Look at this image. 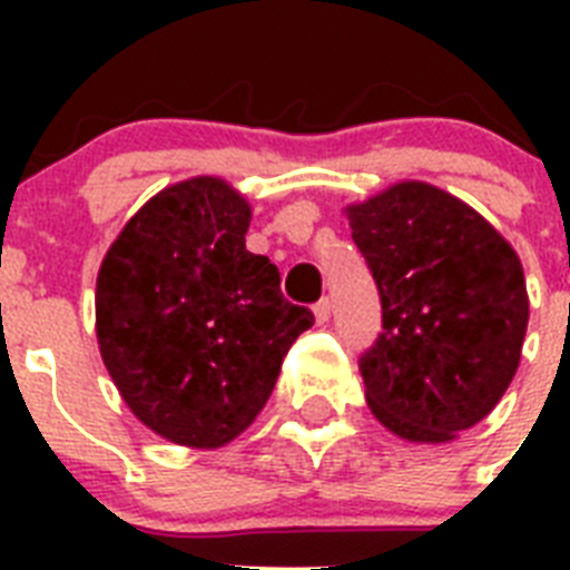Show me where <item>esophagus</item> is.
I'll return each mask as SVG.
<instances>
[{
  "label": "esophagus",
  "instance_id": "obj_1",
  "mask_svg": "<svg viewBox=\"0 0 570 570\" xmlns=\"http://www.w3.org/2000/svg\"><path fill=\"white\" fill-rule=\"evenodd\" d=\"M314 316H316V322H320V325H325V322L331 320V299H328V296L316 302V305H314Z\"/></svg>",
  "mask_w": 570,
  "mask_h": 570
}]
</instances>
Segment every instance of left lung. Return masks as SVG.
I'll list each match as a JSON object with an SVG mask.
<instances>
[{
  "label": "left lung",
  "mask_w": 570,
  "mask_h": 570,
  "mask_svg": "<svg viewBox=\"0 0 570 570\" xmlns=\"http://www.w3.org/2000/svg\"><path fill=\"white\" fill-rule=\"evenodd\" d=\"M345 216L382 302V334L360 360L367 407L407 442L456 440L491 414L520 367V256L471 205L416 179Z\"/></svg>",
  "instance_id": "1"
}]
</instances>
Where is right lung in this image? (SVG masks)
Wrapping results in <instances>:
<instances>
[{
    "instance_id": "right-lung-1",
    "label": "right lung",
    "mask_w": 570,
    "mask_h": 570,
    "mask_svg": "<svg viewBox=\"0 0 570 570\" xmlns=\"http://www.w3.org/2000/svg\"><path fill=\"white\" fill-rule=\"evenodd\" d=\"M248 199L219 176L150 196L97 276V342L125 405L163 440L223 448L256 420L308 308L250 254Z\"/></svg>"
}]
</instances>
